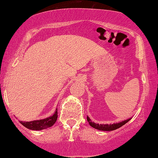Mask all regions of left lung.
Returning <instances> with one entry per match:
<instances>
[{"label": "left lung", "mask_w": 158, "mask_h": 158, "mask_svg": "<svg viewBox=\"0 0 158 158\" xmlns=\"http://www.w3.org/2000/svg\"><path fill=\"white\" fill-rule=\"evenodd\" d=\"M131 119H127V120L121 121V122L113 123V124H98V123H96L94 122H92V121L90 120V118L88 116H87V120L88 121L89 124L90 125L91 127H94V128L96 129V130H102V131H113L115 130H117V129L120 128L121 127H122L123 125H124L125 123H127Z\"/></svg>", "instance_id": "left-lung-1"}]
</instances>
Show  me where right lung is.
<instances>
[{
	"instance_id": "add662e5",
	"label": "right lung",
	"mask_w": 158,
	"mask_h": 158,
	"mask_svg": "<svg viewBox=\"0 0 158 158\" xmlns=\"http://www.w3.org/2000/svg\"><path fill=\"white\" fill-rule=\"evenodd\" d=\"M57 109L56 110L54 114L50 117L46 118L44 119H40V120L31 121H20V123L26 128L32 130H42L48 128V127H52L57 120L58 117Z\"/></svg>"
}]
</instances>
